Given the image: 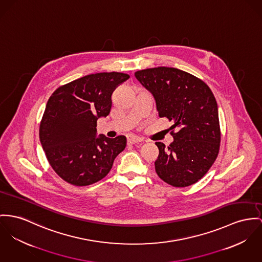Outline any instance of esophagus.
Returning a JSON list of instances; mask_svg holds the SVG:
<instances>
[{
    "mask_svg": "<svg viewBox=\"0 0 262 262\" xmlns=\"http://www.w3.org/2000/svg\"><path fill=\"white\" fill-rule=\"evenodd\" d=\"M142 140L140 139V138H138V137H129L128 139H127V142L129 143V144H136V143H139V142H141Z\"/></svg>",
    "mask_w": 262,
    "mask_h": 262,
    "instance_id": "esophagus-1",
    "label": "esophagus"
}]
</instances>
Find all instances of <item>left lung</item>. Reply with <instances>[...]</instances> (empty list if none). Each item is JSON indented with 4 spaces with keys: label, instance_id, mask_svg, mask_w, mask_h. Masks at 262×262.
<instances>
[{
    "label": "left lung",
    "instance_id": "obj_1",
    "mask_svg": "<svg viewBox=\"0 0 262 262\" xmlns=\"http://www.w3.org/2000/svg\"><path fill=\"white\" fill-rule=\"evenodd\" d=\"M135 76L154 96L160 118L173 122L169 127L173 137L169 146L156 142L160 150L155 161L158 176L176 187L195 183L220 151L219 108L211 90L202 80L176 68L146 69Z\"/></svg>",
    "mask_w": 262,
    "mask_h": 262
}]
</instances>
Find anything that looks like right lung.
<instances>
[{"label":"right lung","instance_id":"obj_1","mask_svg":"<svg viewBox=\"0 0 262 262\" xmlns=\"http://www.w3.org/2000/svg\"><path fill=\"white\" fill-rule=\"evenodd\" d=\"M129 79L122 73L84 76L57 89L47 102L40 141L48 161L63 181L85 186L101 181L126 139L97 137V121L108 116L114 91Z\"/></svg>","mask_w":262,"mask_h":262}]
</instances>
